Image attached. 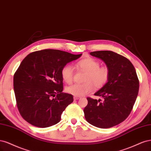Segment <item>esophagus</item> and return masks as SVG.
I'll return each mask as SVG.
<instances>
[{"instance_id":"34e87169","label":"esophagus","mask_w":151,"mask_h":151,"mask_svg":"<svg viewBox=\"0 0 151 151\" xmlns=\"http://www.w3.org/2000/svg\"><path fill=\"white\" fill-rule=\"evenodd\" d=\"M81 98L80 96H74V100H78V99H80Z\"/></svg>"}]
</instances>
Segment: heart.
<instances>
[{
	"label": "heart",
	"instance_id": "1",
	"mask_svg": "<svg viewBox=\"0 0 151 151\" xmlns=\"http://www.w3.org/2000/svg\"><path fill=\"white\" fill-rule=\"evenodd\" d=\"M77 67L86 71L84 83H75L66 87L67 93L78 96L86 95L93 90L101 88L107 83L110 71L107 67L100 66V63L92 58L83 59L77 63ZM73 68L70 65H66L62 68L61 75L66 83H71L73 79Z\"/></svg>",
	"mask_w": 151,
	"mask_h": 151
}]
</instances>
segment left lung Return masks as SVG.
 <instances>
[{
    "label": "left lung",
    "mask_w": 151,
    "mask_h": 151,
    "mask_svg": "<svg viewBox=\"0 0 151 151\" xmlns=\"http://www.w3.org/2000/svg\"><path fill=\"white\" fill-rule=\"evenodd\" d=\"M100 58L110 71L107 83L95 93L104 100L87 98L84 109L86 121L101 129L112 127L122 122L130 114L137 99L139 81L133 65L127 58L111 51L91 52Z\"/></svg>",
    "instance_id": "1"
}]
</instances>
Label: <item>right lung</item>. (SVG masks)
Here are the masks:
<instances>
[{
  "label": "right lung",
  "mask_w": 151,
  "mask_h": 151,
  "mask_svg": "<svg viewBox=\"0 0 151 151\" xmlns=\"http://www.w3.org/2000/svg\"><path fill=\"white\" fill-rule=\"evenodd\" d=\"M81 56L57 50H43L29 54L14 75L17 109L22 118L40 128L55 125L72 95L63 93L62 68Z\"/></svg>",
  "instance_id": "obj_1"
}]
</instances>
